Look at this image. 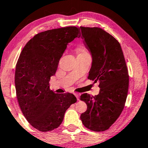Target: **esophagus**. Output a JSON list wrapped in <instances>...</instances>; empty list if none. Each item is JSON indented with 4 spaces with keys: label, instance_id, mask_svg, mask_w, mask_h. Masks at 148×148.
Segmentation results:
<instances>
[{
    "label": "esophagus",
    "instance_id": "esophagus-1",
    "mask_svg": "<svg viewBox=\"0 0 148 148\" xmlns=\"http://www.w3.org/2000/svg\"><path fill=\"white\" fill-rule=\"evenodd\" d=\"M74 95H75V96H76L77 100H79V94L78 93H75Z\"/></svg>",
    "mask_w": 148,
    "mask_h": 148
}]
</instances>
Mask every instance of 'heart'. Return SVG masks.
Masks as SVG:
<instances>
[{
	"label": "heart",
	"mask_w": 148,
	"mask_h": 148,
	"mask_svg": "<svg viewBox=\"0 0 148 148\" xmlns=\"http://www.w3.org/2000/svg\"><path fill=\"white\" fill-rule=\"evenodd\" d=\"M77 52L78 56L84 55V54H88V52L87 51L86 48L84 46H79L77 48Z\"/></svg>",
	"instance_id": "1"
}]
</instances>
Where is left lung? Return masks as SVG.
Segmentation results:
<instances>
[{
    "label": "left lung",
    "instance_id": "left-lung-1",
    "mask_svg": "<svg viewBox=\"0 0 148 148\" xmlns=\"http://www.w3.org/2000/svg\"><path fill=\"white\" fill-rule=\"evenodd\" d=\"M82 38L92 56L88 79L99 82L100 93L90 96L85 93L80 100L88 108L81 114L87 128L104 131L117 120L125 107L129 90V73L120 44L102 28L82 27Z\"/></svg>",
    "mask_w": 148,
    "mask_h": 148
}]
</instances>
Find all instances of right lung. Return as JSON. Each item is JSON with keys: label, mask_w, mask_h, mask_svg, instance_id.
Segmentation results:
<instances>
[{"label": "right lung", "mask_w": 148, "mask_h": 148, "mask_svg": "<svg viewBox=\"0 0 148 148\" xmlns=\"http://www.w3.org/2000/svg\"><path fill=\"white\" fill-rule=\"evenodd\" d=\"M80 36L75 26L40 32L28 41L18 58L15 74L18 103L29 124L42 132L59 127L66 110L77 102L71 93H54L49 81L67 44Z\"/></svg>", "instance_id": "right-lung-1"}]
</instances>
